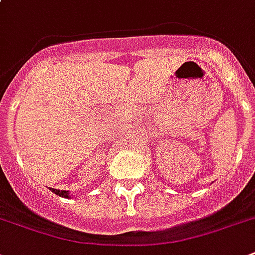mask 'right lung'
I'll return each mask as SVG.
<instances>
[{
  "label": "right lung",
  "mask_w": 255,
  "mask_h": 255,
  "mask_svg": "<svg viewBox=\"0 0 255 255\" xmlns=\"http://www.w3.org/2000/svg\"><path fill=\"white\" fill-rule=\"evenodd\" d=\"M53 192L58 196H61V197H67L69 198V192L67 190H57V189H53Z\"/></svg>",
  "instance_id": "obj_1"
}]
</instances>
